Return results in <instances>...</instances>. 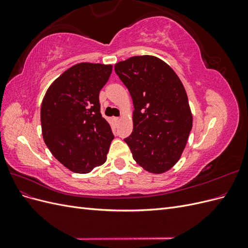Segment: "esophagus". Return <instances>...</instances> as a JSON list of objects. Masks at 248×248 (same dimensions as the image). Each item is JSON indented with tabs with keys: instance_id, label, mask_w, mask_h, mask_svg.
I'll return each instance as SVG.
<instances>
[{
	"instance_id": "34e87169",
	"label": "esophagus",
	"mask_w": 248,
	"mask_h": 248,
	"mask_svg": "<svg viewBox=\"0 0 248 248\" xmlns=\"http://www.w3.org/2000/svg\"><path fill=\"white\" fill-rule=\"evenodd\" d=\"M120 118H114V121H115V123H118V122H120Z\"/></svg>"
}]
</instances>
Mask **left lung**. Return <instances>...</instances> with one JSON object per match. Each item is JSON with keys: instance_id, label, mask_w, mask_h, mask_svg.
Here are the masks:
<instances>
[{"instance_id": "1", "label": "left lung", "mask_w": 248, "mask_h": 248, "mask_svg": "<svg viewBox=\"0 0 248 248\" xmlns=\"http://www.w3.org/2000/svg\"><path fill=\"white\" fill-rule=\"evenodd\" d=\"M133 101V130L125 139L145 170L162 174L181 157L192 128L185 88L176 72L155 56H134L115 65Z\"/></svg>"}]
</instances>
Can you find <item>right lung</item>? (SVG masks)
<instances>
[{
  "label": "right lung",
  "mask_w": 248,
  "mask_h": 248,
  "mask_svg": "<svg viewBox=\"0 0 248 248\" xmlns=\"http://www.w3.org/2000/svg\"><path fill=\"white\" fill-rule=\"evenodd\" d=\"M111 65L78 63L56 78L43 97V140L65 168L87 174L107 161L114 134L101 116L99 92Z\"/></svg>",
  "instance_id": "1"
}]
</instances>
